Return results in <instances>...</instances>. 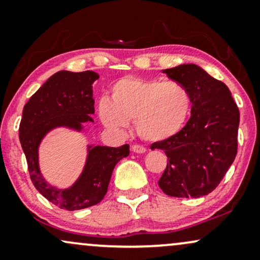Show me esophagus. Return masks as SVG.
<instances>
[{
  "instance_id": "34e87169",
  "label": "esophagus",
  "mask_w": 260,
  "mask_h": 260,
  "mask_svg": "<svg viewBox=\"0 0 260 260\" xmlns=\"http://www.w3.org/2000/svg\"><path fill=\"white\" fill-rule=\"evenodd\" d=\"M131 149H133V152H135V153H145L146 152V148L141 145H133L131 146Z\"/></svg>"
}]
</instances>
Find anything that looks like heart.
<instances>
[{"mask_svg":"<svg viewBox=\"0 0 260 260\" xmlns=\"http://www.w3.org/2000/svg\"><path fill=\"white\" fill-rule=\"evenodd\" d=\"M190 91L178 81L125 76L111 87V100L99 102L101 121L112 130H125L135 121L147 141H163L182 129L191 112Z\"/></svg>","mask_w":260,"mask_h":260,"instance_id":"heart-1","label":"heart"}]
</instances>
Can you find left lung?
<instances>
[{"instance_id":"8db88e82","label":"left lung","mask_w":260,"mask_h":260,"mask_svg":"<svg viewBox=\"0 0 260 260\" xmlns=\"http://www.w3.org/2000/svg\"><path fill=\"white\" fill-rule=\"evenodd\" d=\"M190 91L191 118L176 135L154 142L167 168L158 181L172 197H201L215 190L237 154L240 111L224 82L194 64L163 70Z\"/></svg>"}]
</instances>
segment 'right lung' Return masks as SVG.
Segmentation results:
<instances>
[{
    "instance_id": "obj_1",
    "label": "right lung",
    "mask_w": 260,
    "mask_h": 260,
    "mask_svg": "<svg viewBox=\"0 0 260 260\" xmlns=\"http://www.w3.org/2000/svg\"><path fill=\"white\" fill-rule=\"evenodd\" d=\"M100 76L94 72H58L31 96L23 109L19 140L25 153L34 186L46 200L67 210L84 209L100 203L106 196L113 169L130 153L129 145L120 147L96 146L88 152L84 172L73 187L58 190L45 181L39 169V143L56 126L81 129V123L93 121L92 84Z\"/></svg>"
}]
</instances>
